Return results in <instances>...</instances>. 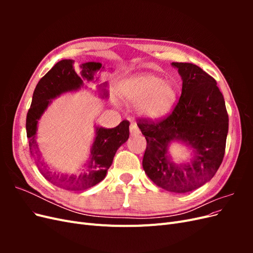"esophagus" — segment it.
Listing matches in <instances>:
<instances>
[{
    "mask_svg": "<svg viewBox=\"0 0 253 253\" xmlns=\"http://www.w3.org/2000/svg\"><path fill=\"white\" fill-rule=\"evenodd\" d=\"M129 133H131L132 136H136V135L140 134L139 128H138V126H137L136 124H131V126H129Z\"/></svg>",
    "mask_w": 253,
    "mask_h": 253,
    "instance_id": "obj_1",
    "label": "esophagus"
}]
</instances>
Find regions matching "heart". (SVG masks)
<instances>
[{"label": "heart", "mask_w": 253, "mask_h": 253, "mask_svg": "<svg viewBox=\"0 0 253 253\" xmlns=\"http://www.w3.org/2000/svg\"><path fill=\"white\" fill-rule=\"evenodd\" d=\"M118 91L125 101L136 104L140 117L156 121L169 115L177 99V89L170 81H163L152 73H138L122 80Z\"/></svg>", "instance_id": "heart-1"}]
</instances>
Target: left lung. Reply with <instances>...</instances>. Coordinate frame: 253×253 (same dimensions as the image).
I'll list each match as a JSON object with an SVG mask.
<instances>
[{"instance_id":"left-lung-1","label":"left lung","mask_w":253,"mask_h":253,"mask_svg":"<svg viewBox=\"0 0 253 253\" xmlns=\"http://www.w3.org/2000/svg\"><path fill=\"white\" fill-rule=\"evenodd\" d=\"M182 80L181 96L170 116L154 124L139 120L147 139L142 167L156 186L186 193L209 181L223 162L229 118L216 81L192 63L171 64ZM172 142L191 150L187 163L177 164L169 153Z\"/></svg>"}]
</instances>
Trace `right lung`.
I'll return each instance as SVG.
<instances>
[{
	"instance_id": "add662e5",
	"label": "right lung",
	"mask_w": 253,
	"mask_h": 253,
	"mask_svg": "<svg viewBox=\"0 0 253 253\" xmlns=\"http://www.w3.org/2000/svg\"><path fill=\"white\" fill-rule=\"evenodd\" d=\"M79 72L75 68L73 60H61L51 67L35 88L32 104L26 117V134L30 155L36 160L41 174L53 185L70 191L86 190L103 180L113 159L120 145L128 139L129 122L124 120L119 126L106 128L95 125V137L90 145L88 158L82 165L80 174L59 173L40 164L41 152L37 142L38 125L43 114L48 109L53 99L63 94L78 91L87 82H99L95 75L104 72V65L100 62H85L79 65ZM112 71V70H111ZM110 72V71H109ZM109 83L105 81L97 85V93L101 99L109 98ZM42 166H40V165Z\"/></svg>"
}]
</instances>
